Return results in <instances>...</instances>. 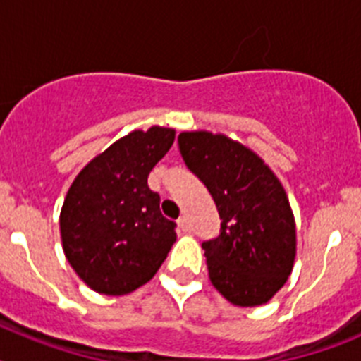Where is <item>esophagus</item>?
I'll use <instances>...</instances> for the list:
<instances>
[{"instance_id": "esophagus-1", "label": "esophagus", "mask_w": 361, "mask_h": 361, "mask_svg": "<svg viewBox=\"0 0 361 361\" xmlns=\"http://www.w3.org/2000/svg\"><path fill=\"white\" fill-rule=\"evenodd\" d=\"M177 226L183 233H190L191 231V224H190V220H188V216H180V219L177 220Z\"/></svg>"}]
</instances>
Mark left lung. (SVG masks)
<instances>
[{"mask_svg":"<svg viewBox=\"0 0 361 361\" xmlns=\"http://www.w3.org/2000/svg\"><path fill=\"white\" fill-rule=\"evenodd\" d=\"M178 149L222 220L219 237L202 242L209 280L233 305L267 304L296 257L295 215L279 177L253 149L224 133L183 132Z\"/></svg>","mask_w":361,"mask_h":361,"instance_id":"8db88e82","label":"left lung"}]
</instances>
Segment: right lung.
Segmentation results:
<instances>
[{
	"mask_svg": "<svg viewBox=\"0 0 361 361\" xmlns=\"http://www.w3.org/2000/svg\"><path fill=\"white\" fill-rule=\"evenodd\" d=\"M175 141V130H133L73 178L59 215L66 260L95 293L128 295L153 279L177 240L148 175Z\"/></svg>",
	"mask_w": 361,
	"mask_h": 361,
	"instance_id": "right-lung-1",
	"label": "right lung"
}]
</instances>
